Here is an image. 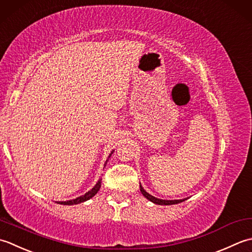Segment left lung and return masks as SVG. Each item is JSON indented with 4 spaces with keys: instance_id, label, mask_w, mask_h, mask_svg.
<instances>
[{
    "instance_id": "1",
    "label": "left lung",
    "mask_w": 252,
    "mask_h": 252,
    "mask_svg": "<svg viewBox=\"0 0 252 252\" xmlns=\"http://www.w3.org/2000/svg\"><path fill=\"white\" fill-rule=\"evenodd\" d=\"M140 191H141V193L143 194V196H145V198H147V199L149 200V201H151V202L156 203V204H158V205L177 204V203H181V202L185 201V200H187V198H186V199H179V200H163V199L156 198V197H153L152 194L147 192V191L145 190V189H143V187L141 186V184H140Z\"/></svg>"
}]
</instances>
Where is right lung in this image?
<instances>
[{"label": "right lung", "instance_id": "add662e5", "mask_svg": "<svg viewBox=\"0 0 252 252\" xmlns=\"http://www.w3.org/2000/svg\"><path fill=\"white\" fill-rule=\"evenodd\" d=\"M113 152H114V150H113V151L110 153L109 158H111V156L113 155ZM109 158H107V160H106L105 163H104V167H105V165H106L107 161H109ZM101 181H102V178H99V181L96 182V184L94 185V187H92V189H90V190H89L88 192H86L85 194H83V196H80V197L76 198V199L67 200V201H58V203L64 204V205H73V204H78V203L87 201V200H89V199H91L94 196H95L96 192L99 191V189H100V187H101Z\"/></svg>", "mask_w": 252, "mask_h": 252}]
</instances>
